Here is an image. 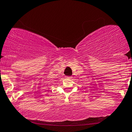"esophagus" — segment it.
I'll list each match as a JSON object with an SVG mask.
<instances>
[{
	"label": "esophagus",
	"instance_id": "esophagus-1",
	"mask_svg": "<svg viewBox=\"0 0 132 132\" xmlns=\"http://www.w3.org/2000/svg\"><path fill=\"white\" fill-rule=\"evenodd\" d=\"M66 78H71V77H70V76H67V77H66Z\"/></svg>",
	"mask_w": 132,
	"mask_h": 132
}]
</instances>
